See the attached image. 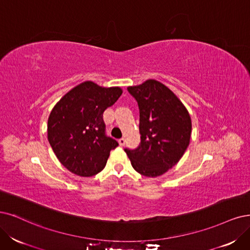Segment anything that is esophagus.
Wrapping results in <instances>:
<instances>
[{"instance_id":"1","label":"esophagus","mask_w":250,"mask_h":250,"mask_svg":"<svg viewBox=\"0 0 250 250\" xmlns=\"http://www.w3.org/2000/svg\"><path fill=\"white\" fill-rule=\"evenodd\" d=\"M118 143H119L120 146H125V138H120V139L118 140Z\"/></svg>"}]
</instances>
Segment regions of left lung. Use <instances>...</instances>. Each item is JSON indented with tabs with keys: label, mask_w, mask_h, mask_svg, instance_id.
<instances>
[{
	"label": "left lung",
	"mask_w": 250,
	"mask_h": 250,
	"mask_svg": "<svg viewBox=\"0 0 250 250\" xmlns=\"http://www.w3.org/2000/svg\"><path fill=\"white\" fill-rule=\"evenodd\" d=\"M140 111L141 143L125 151L133 168L146 177H158L176 165L190 141L191 119L188 109L162 82L148 79L128 86Z\"/></svg>",
	"instance_id": "1"
}]
</instances>
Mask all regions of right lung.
I'll list each match as a JSON object with an SVG mask.
<instances>
[{
    "instance_id": "add662e5",
    "label": "right lung",
    "mask_w": 250,
    "mask_h": 250,
    "mask_svg": "<svg viewBox=\"0 0 250 250\" xmlns=\"http://www.w3.org/2000/svg\"><path fill=\"white\" fill-rule=\"evenodd\" d=\"M122 94L118 86L103 87L84 81L69 90L51 110L48 141L70 172L90 177L105 168L110 151L118 143L106 136L103 113Z\"/></svg>"
}]
</instances>
